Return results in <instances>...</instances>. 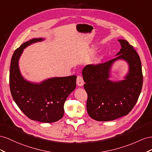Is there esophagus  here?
I'll return each instance as SVG.
<instances>
[{"label":"esophagus","instance_id":"1","mask_svg":"<svg viewBox=\"0 0 152 152\" xmlns=\"http://www.w3.org/2000/svg\"><path fill=\"white\" fill-rule=\"evenodd\" d=\"M76 84L77 86H83L84 84V81L83 77L81 76H77V80H76Z\"/></svg>","mask_w":152,"mask_h":152}]
</instances>
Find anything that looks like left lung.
I'll return each mask as SVG.
<instances>
[{
    "label": "left lung",
    "mask_w": 152,
    "mask_h": 152,
    "mask_svg": "<svg viewBox=\"0 0 152 152\" xmlns=\"http://www.w3.org/2000/svg\"><path fill=\"white\" fill-rule=\"evenodd\" d=\"M118 41L122 48L116 58L104 63L87 65L82 71L88 95L86 110L95 120L106 122L128 115L141 92L143 77L140 56L127 41ZM118 59L128 62L129 72L125 80L111 82L109 80L110 68Z\"/></svg>",
    "instance_id": "obj_1"
}]
</instances>
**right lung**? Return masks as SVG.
<instances>
[{"label": "right lung", "instance_id": "1", "mask_svg": "<svg viewBox=\"0 0 152 152\" xmlns=\"http://www.w3.org/2000/svg\"><path fill=\"white\" fill-rule=\"evenodd\" d=\"M42 40V38L33 39L15 51L11 61L10 86L15 102L28 118L52 123L63 117L65 101L76 88V76L52 77L40 84L30 83L23 78L18 67L20 55L26 47Z\"/></svg>", "mask_w": 152, "mask_h": 152}]
</instances>
